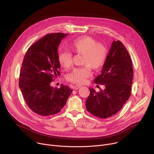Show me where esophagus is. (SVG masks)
I'll use <instances>...</instances> for the list:
<instances>
[{
	"label": "esophagus",
	"mask_w": 154,
	"mask_h": 154,
	"mask_svg": "<svg viewBox=\"0 0 154 154\" xmlns=\"http://www.w3.org/2000/svg\"><path fill=\"white\" fill-rule=\"evenodd\" d=\"M80 87H81V86H80V85H74V86H73V88L75 90H78L79 88H80Z\"/></svg>",
	"instance_id": "34e87169"
}]
</instances>
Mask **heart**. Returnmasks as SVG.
<instances>
[{"mask_svg":"<svg viewBox=\"0 0 154 154\" xmlns=\"http://www.w3.org/2000/svg\"><path fill=\"white\" fill-rule=\"evenodd\" d=\"M71 51L77 55H82L83 67L75 68L70 72L67 79L69 82L77 85L84 84L87 79L92 75L93 69H100L104 65L106 57L107 50L101 43H97L93 38L83 36L73 40L69 45ZM58 61L65 69H69L73 63L71 53L65 50H60L58 53Z\"/></svg>","mask_w":154,"mask_h":154,"instance_id":"1","label":"heart"}]
</instances>
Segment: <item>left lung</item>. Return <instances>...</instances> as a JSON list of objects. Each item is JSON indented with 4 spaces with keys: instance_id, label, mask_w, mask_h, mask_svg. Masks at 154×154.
<instances>
[{
    "instance_id": "obj_1",
    "label": "left lung",
    "mask_w": 154,
    "mask_h": 154,
    "mask_svg": "<svg viewBox=\"0 0 154 154\" xmlns=\"http://www.w3.org/2000/svg\"><path fill=\"white\" fill-rule=\"evenodd\" d=\"M133 67L130 55L119 40L114 41L103 66L102 72L94 79L95 83L105 85L96 92L90 88L86 108L93 116L100 119L118 113L130 96L133 81Z\"/></svg>"
}]
</instances>
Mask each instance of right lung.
Wrapping results in <instances>:
<instances>
[{"mask_svg":"<svg viewBox=\"0 0 154 154\" xmlns=\"http://www.w3.org/2000/svg\"><path fill=\"white\" fill-rule=\"evenodd\" d=\"M66 33L45 35L27 50L20 69L19 86L29 107L35 113L49 116L59 113L71 93L68 86H51L60 75L58 47Z\"/></svg>","mask_w":154,"mask_h":154,"instance_id":"right-lung-1","label":"right lung"}]
</instances>
